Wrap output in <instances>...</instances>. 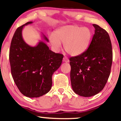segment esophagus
Masks as SVG:
<instances>
[{
	"mask_svg": "<svg viewBox=\"0 0 121 121\" xmlns=\"http://www.w3.org/2000/svg\"><path fill=\"white\" fill-rule=\"evenodd\" d=\"M63 61L65 62H69V59H68V58L66 56H65L63 58Z\"/></svg>",
	"mask_w": 121,
	"mask_h": 121,
	"instance_id": "obj_1",
	"label": "esophagus"
}]
</instances>
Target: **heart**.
Wrapping results in <instances>:
<instances>
[{"label":"heart","instance_id":"obj_1","mask_svg":"<svg viewBox=\"0 0 121 121\" xmlns=\"http://www.w3.org/2000/svg\"><path fill=\"white\" fill-rule=\"evenodd\" d=\"M92 37V33L88 27L68 25L56 30L54 34L49 36V41L56 51L60 50L62 43L69 55L77 56L87 50Z\"/></svg>","mask_w":121,"mask_h":121}]
</instances>
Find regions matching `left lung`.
I'll return each instance as SVG.
<instances>
[{
	"label": "left lung",
	"instance_id": "left-lung-1",
	"mask_svg": "<svg viewBox=\"0 0 121 121\" xmlns=\"http://www.w3.org/2000/svg\"><path fill=\"white\" fill-rule=\"evenodd\" d=\"M92 25L95 30L88 49L82 54L69 59L72 88L75 94L83 97L95 95L104 88L113 60L108 33L97 25Z\"/></svg>",
	"mask_w": 121,
	"mask_h": 121
}]
</instances>
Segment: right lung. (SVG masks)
Here are the masks:
<instances>
[{
	"label": "right lung",
	"mask_w": 121,
	"mask_h": 121,
	"mask_svg": "<svg viewBox=\"0 0 121 121\" xmlns=\"http://www.w3.org/2000/svg\"><path fill=\"white\" fill-rule=\"evenodd\" d=\"M27 22L18 27L12 39L9 50L11 74L18 90L25 96L38 97L50 91L52 76L61 64L63 55L56 53L46 43L40 41L31 47L24 41L22 35ZM43 39H48L43 35Z\"/></svg>",
	"instance_id": "add662e5"
}]
</instances>
